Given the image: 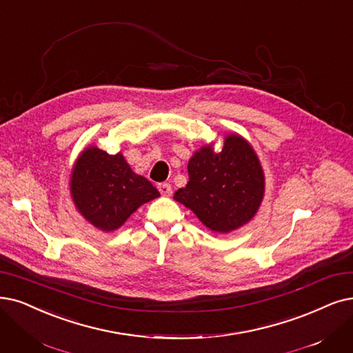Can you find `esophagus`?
Listing matches in <instances>:
<instances>
[{"mask_svg": "<svg viewBox=\"0 0 353 353\" xmlns=\"http://www.w3.org/2000/svg\"><path fill=\"white\" fill-rule=\"evenodd\" d=\"M158 190L165 196H171L172 195V185L171 184H166V182H163V184H159Z\"/></svg>", "mask_w": 353, "mask_h": 353, "instance_id": "obj_1", "label": "esophagus"}]
</instances>
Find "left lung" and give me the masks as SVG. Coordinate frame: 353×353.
<instances>
[{
  "label": "left lung",
  "mask_w": 353,
  "mask_h": 353,
  "mask_svg": "<svg viewBox=\"0 0 353 353\" xmlns=\"http://www.w3.org/2000/svg\"><path fill=\"white\" fill-rule=\"evenodd\" d=\"M190 181L174 200L190 208L213 233H230L256 216L265 195V174L248 140L230 133L220 152L208 143L188 161Z\"/></svg>",
  "instance_id": "8db88e82"
}]
</instances>
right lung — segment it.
I'll use <instances>...</instances> for the list:
<instances>
[{"label":"right lung","instance_id":"obj_1","mask_svg":"<svg viewBox=\"0 0 353 353\" xmlns=\"http://www.w3.org/2000/svg\"><path fill=\"white\" fill-rule=\"evenodd\" d=\"M69 191L78 213L101 232H114L134 211L161 195L152 182L133 172L123 153L97 146L83 149L72 166Z\"/></svg>","mask_w":353,"mask_h":353}]
</instances>
